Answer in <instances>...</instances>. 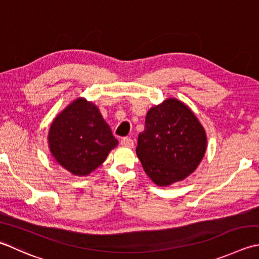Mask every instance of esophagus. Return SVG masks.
Here are the masks:
<instances>
[{
	"label": "esophagus",
	"instance_id": "esophagus-1",
	"mask_svg": "<svg viewBox=\"0 0 259 259\" xmlns=\"http://www.w3.org/2000/svg\"><path fill=\"white\" fill-rule=\"evenodd\" d=\"M121 145L124 147H134V140L131 138H128V137H124V138L121 139Z\"/></svg>",
	"mask_w": 259,
	"mask_h": 259
}]
</instances>
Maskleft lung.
<instances>
[{"label":"left lung","mask_w":259,"mask_h":259,"mask_svg":"<svg viewBox=\"0 0 259 259\" xmlns=\"http://www.w3.org/2000/svg\"><path fill=\"white\" fill-rule=\"evenodd\" d=\"M205 148L206 136L196 116L180 101L168 99L148 111L136 151L151 181L167 186L193 173Z\"/></svg>","instance_id":"1"}]
</instances>
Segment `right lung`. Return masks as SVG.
<instances>
[{
	"label": "right lung",
	"instance_id": "right-lung-1",
	"mask_svg": "<svg viewBox=\"0 0 259 259\" xmlns=\"http://www.w3.org/2000/svg\"><path fill=\"white\" fill-rule=\"evenodd\" d=\"M48 140L58 164L77 176L93 171L118 145L99 109L84 99L74 101L55 119Z\"/></svg>",
	"mask_w": 259,
	"mask_h": 259
}]
</instances>
